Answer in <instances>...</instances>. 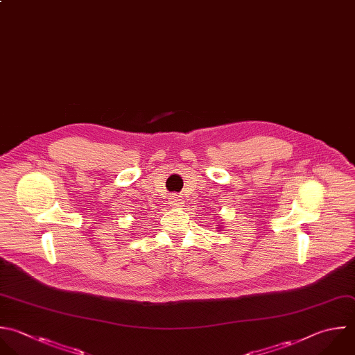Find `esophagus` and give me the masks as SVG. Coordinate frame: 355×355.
<instances>
[{"label": "esophagus", "mask_w": 355, "mask_h": 355, "mask_svg": "<svg viewBox=\"0 0 355 355\" xmlns=\"http://www.w3.org/2000/svg\"><path fill=\"white\" fill-rule=\"evenodd\" d=\"M169 200H171V205H172V207H176V208H178V207H182V205H183V200H182L179 196H176V194L171 196Z\"/></svg>", "instance_id": "obj_1"}]
</instances>
